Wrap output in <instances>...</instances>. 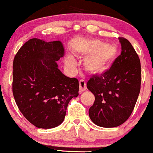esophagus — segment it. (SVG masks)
<instances>
[{"label": "esophagus", "mask_w": 153, "mask_h": 153, "mask_svg": "<svg viewBox=\"0 0 153 153\" xmlns=\"http://www.w3.org/2000/svg\"><path fill=\"white\" fill-rule=\"evenodd\" d=\"M85 90H86V82L83 79H81L79 81V93H83Z\"/></svg>", "instance_id": "esophagus-1"}]
</instances>
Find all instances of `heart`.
<instances>
[{
  "instance_id": "obj_1",
  "label": "heart",
  "mask_w": 153,
  "mask_h": 153,
  "mask_svg": "<svg viewBox=\"0 0 153 153\" xmlns=\"http://www.w3.org/2000/svg\"><path fill=\"white\" fill-rule=\"evenodd\" d=\"M117 53V48L113 45L105 44L98 40H93L87 43L80 55L83 57L87 56L83 67L88 73L101 74L110 68L116 58ZM66 65L69 68H75L76 64L72 58H68Z\"/></svg>"
}]
</instances>
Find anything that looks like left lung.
<instances>
[{"instance_id":"obj_1","label":"left lung","mask_w":153,"mask_h":153,"mask_svg":"<svg viewBox=\"0 0 153 153\" xmlns=\"http://www.w3.org/2000/svg\"><path fill=\"white\" fill-rule=\"evenodd\" d=\"M121 53L109 70L92 75L87 88L95 97L89 108L96 125L112 128L123 124L131 115L141 88V64L138 54L126 38H118Z\"/></svg>"}]
</instances>
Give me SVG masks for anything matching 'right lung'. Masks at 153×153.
<instances>
[{"label":"right lung","instance_id":"add662e5","mask_svg":"<svg viewBox=\"0 0 153 153\" xmlns=\"http://www.w3.org/2000/svg\"><path fill=\"white\" fill-rule=\"evenodd\" d=\"M65 49L59 41L32 38L13 62L12 91L16 105L35 126L52 128L63 122L70 100L78 96L79 83L58 69Z\"/></svg>","mask_w":153,"mask_h":153}]
</instances>
